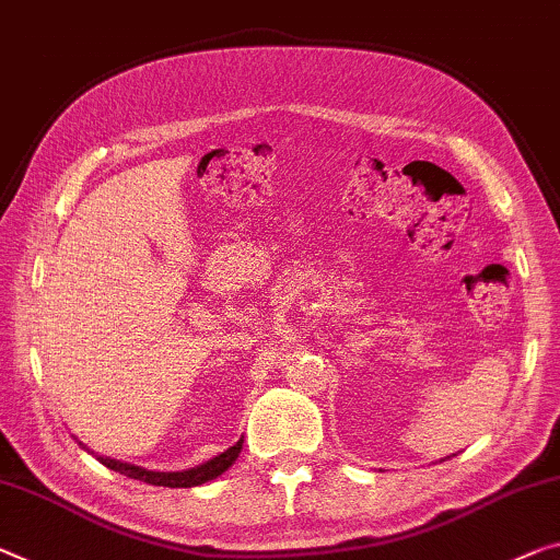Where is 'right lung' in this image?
Segmentation results:
<instances>
[{
	"label": "right lung",
	"instance_id": "right-lung-1",
	"mask_svg": "<svg viewBox=\"0 0 560 560\" xmlns=\"http://www.w3.org/2000/svg\"><path fill=\"white\" fill-rule=\"evenodd\" d=\"M240 448H243V441H237L232 448H228L225 453L214 455L212 460L202 463V466L190 468V470H179V472H160V470H144L140 466H130V463H122V460H112V458H100L105 463L107 468L122 472L127 478H135V480H144V483L150 486H162V488H192V486H202L208 483V480L218 478L225 472L232 463H235Z\"/></svg>",
	"mask_w": 560,
	"mask_h": 560
}]
</instances>
